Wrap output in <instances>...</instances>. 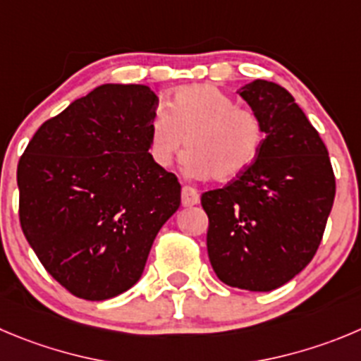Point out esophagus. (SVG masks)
<instances>
[{"label":"esophagus","mask_w":361,"mask_h":361,"mask_svg":"<svg viewBox=\"0 0 361 361\" xmlns=\"http://www.w3.org/2000/svg\"><path fill=\"white\" fill-rule=\"evenodd\" d=\"M197 203H200V194H197L196 188L185 185V187L181 188V204H183V207H194V204Z\"/></svg>","instance_id":"34e87169"}]
</instances>
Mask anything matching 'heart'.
Segmentation results:
<instances>
[{
    "instance_id": "heart-1",
    "label": "heart",
    "mask_w": 361,
    "mask_h": 361,
    "mask_svg": "<svg viewBox=\"0 0 361 361\" xmlns=\"http://www.w3.org/2000/svg\"><path fill=\"white\" fill-rule=\"evenodd\" d=\"M264 139V124L252 110L214 85H188L178 89L165 114L151 121L149 157L158 167H169L185 140V165L192 176L231 181L257 160Z\"/></svg>"
}]
</instances>
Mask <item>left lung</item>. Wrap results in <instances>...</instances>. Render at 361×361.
Returning <instances> with one entry per match:
<instances>
[{
    "mask_svg": "<svg viewBox=\"0 0 361 361\" xmlns=\"http://www.w3.org/2000/svg\"><path fill=\"white\" fill-rule=\"evenodd\" d=\"M238 96L262 119L264 146L235 181L204 192L207 247L230 287L269 292L312 262L335 200L328 149L294 96L255 80Z\"/></svg>",
    "mask_w": 361,
    "mask_h": 361,
    "instance_id": "left-lung-1",
    "label": "left lung"
}]
</instances>
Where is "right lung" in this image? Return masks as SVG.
Masks as SVG:
<instances>
[{
	"instance_id": "obj_1",
	"label": "right lung",
	"mask_w": 361,
	"mask_h": 361,
	"mask_svg": "<svg viewBox=\"0 0 361 361\" xmlns=\"http://www.w3.org/2000/svg\"><path fill=\"white\" fill-rule=\"evenodd\" d=\"M157 106L149 87L104 83L46 121L19 160L23 233L76 298L133 287L180 208V181L149 157Z\"/></svg>"
}]
</instances>
